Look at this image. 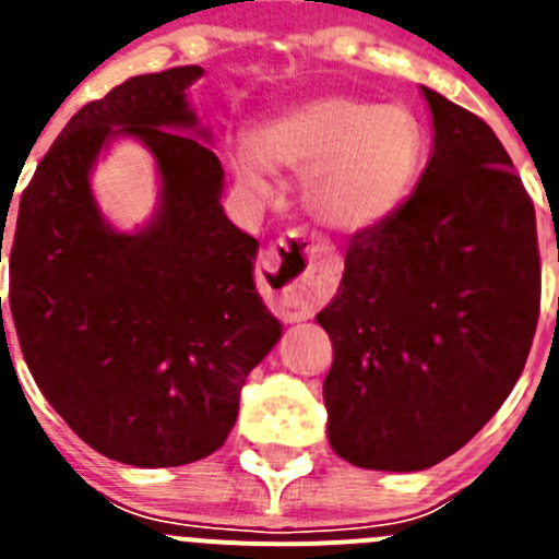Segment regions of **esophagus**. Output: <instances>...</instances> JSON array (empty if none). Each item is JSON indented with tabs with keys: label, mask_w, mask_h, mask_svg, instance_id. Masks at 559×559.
<instances>
[{
	"label": "esophagus",
	"mask_w": 559,
	"mask_h": 559,
	"mask_svg": "<svg viewBox=\"0 0 559 559\" xmlns=\"http://www.w3.org/2000/svg\"><path fill=\"white\" fill-rule=\"evenodd\" d=\"M322 254V243L302 235H290L269 246L257 260L260 283L285 319H305L328 299Z\"/></svg>",
	"instance_id": "esophagus-1"
}]
</instances>
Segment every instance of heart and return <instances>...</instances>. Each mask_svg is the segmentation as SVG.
<instances>
[{"label": "heart", "mask_w": 559, "mask_h": 559, "mask_svg": "<svg viewBox=\"0 0 559 559\" xmlns=\"http://www.w3.org/2000/svg\"><path fill=\"white\" fill-rule=\"evenodd\" d=\"M237 187L254 199L271 190L269 170L305 176V206L335 231H367L389 221L423 165V133L400 106L324 95L296 103L251 133L229 156Z\"/></svg>", "instance_id": "1"}]
</instances>
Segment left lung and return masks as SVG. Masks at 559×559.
Here are the masks:
<instances>
[{"label":"left lung","mask_w":559,"mask_h":559,"mask_svg":"<svg viewBox=\"0 0 559 559\" xmlns=\"http://www.w3.org/2000/svg\"><path fill=\"white\" fill-rule=\"evenodd\" d=\"M412 199L349 240L324 378L330 448L414 473L467 445L518 383L540 313L535 206L492 128L428 86Z\"/></svg>","instance_id":"8db88e82"}]
</instances>
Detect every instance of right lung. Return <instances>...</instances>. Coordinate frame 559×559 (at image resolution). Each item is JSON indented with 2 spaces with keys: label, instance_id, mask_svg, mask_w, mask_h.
<instances>
[{
  "label": "right lung",
  "instance_id": "right-lung-1",
  "mask_svg": "<svg viewBox=\"0 0 559 559\" xmlns=\"http://www.w3.org/2000/svg\"><path fill=\"white\" fill-rule=\"evenodd\" d=\"M201 75H136L86 103L38 162L10 237V313L38 389L86 445L133 467L218 451L246 378L283 335L254 288L260 243L226 218L224 167L187 100ZM122 135L160 176L136 233L114 230L91 192Z\"/></svg>",
  "mask_w": 559,
  "mask_h": 559
}]
</instances>
